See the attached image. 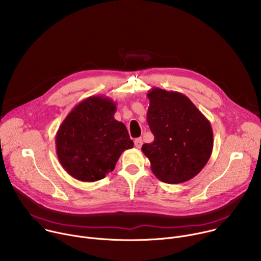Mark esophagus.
Returning a JSON list of instances; mask_svg holds the SVG:
<instances>
[{"label":"esophagus","mask_w":261,"mask_h":261,"mask_svg":"<svg viewBox=\"0 0 261 261\" xmlns=\"http://www.w3.org/2000/svg\"><path fill=\"white\" fill-rule=\"evenodd\" d=\"M134 144H135V146H136L137 148H140L141 145H142V139H141V138H136V139L134 140Z\"/></svg>","instance_id":"esophagus-1"}]
</instances>
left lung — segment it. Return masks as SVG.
<instances>
[{
	"label": "left lung",
	"mask_w": 261,
	"mask_h": 261,
	"mask_svg": "<svg viewBox=\"0 0 261 261\" xmlns=\"http://www.w3.org/2000/svg\"><path fill=\"white\" fill-rule=\"evenodd\" d=\"M146 121L155 139L142 153L153 173L166 184L187 181L200 172L213 151L210 121L184 94L153 88Z\"/></svg>",
	"instance_id": "left-lung-1"
}]
</instances>
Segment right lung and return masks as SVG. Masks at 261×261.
Returning <instances> with one entry per match:
<instances>
[{
    "label": "right lung",
    "mask_w": 261,
    "mask_h": 261,
    "mask_svg": "<svg viewBox=\"0 0 261 261\" xmlns=\"http://www.w3.org/2000/svg\"><path fill=\"white\" fill-rule=\"evenodd\" d=\"M116 103L92 96L74 107L56 135L57 155L63 168L82 181H96L111 172L134 143L126 126L114 116Z\"/></svg>",
    "instance_id": "add662e5"
}]
</instances>
